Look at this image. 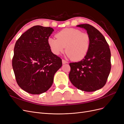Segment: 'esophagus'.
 <instances>
[{"label":"esophagus","instance_id":"1","mask_svg":"<svg viewBox=\"0 0 124 124\" xmlns=\"http://www.w3.org/2000/svg\"><path fill=\"white\" fill-rule=\"evenodd\" d=\"M62 64H65V63H68V62L66 61L65 60H64V59H62Z\"/></svg>","mask_w":124,"mask_h":124}]
</instances>
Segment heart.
Wrapping results in <instances>:
<instances>
[{
	"label": "heart",
	"mask_w": 124,
	"mask_h": 124,
	"mask_svg": "<svg viewBox=\"0 0 124 124\" xmlns=\"http://www.w3.org/2000/svg\"><path fill=\"white\" fill-rule=\"evenodd\" d=\"M50 38L47 43L51 52L58 55L64 51L67 56L74 61H81L87 55L90 47V37L86 32L75 28H65Z\"/></svg>",
	"instance_id": "heart-1"
}]
</instances>
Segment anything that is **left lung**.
<instances>
[{"mask_svg": "<svg viewBox=\"0 0 124 124\" xmlns=\"http://www.w3.org/2000/svg\"><path fill=\"white\" fill-rule=\"evenodd\" d=\"M77 27L85 29L90 37V47L84 59L71 62L70 81L81 91L91 92L98 90L106 84L110 74L111 52L104 36L93 26L80 24Z\"/></svg>", "mask_w": 124, "mask_h": 124, "instance_id": "8db88e82", "label": "left lung"}]
</instances>
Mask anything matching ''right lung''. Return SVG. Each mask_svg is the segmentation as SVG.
<instances>
[{
	"label": "right lung",
	"mask_w": 124,
	"mask_h": 124,
	"mask_svg": "<svg viewBox=\"0 0 124 124\" xmlns=\"http://www.w3.org/2000/svg\"><path fill=\"white\" fill-rule=\"evenodd\" d=\"M53 31L50 27L34 26L15 44L12 67L16 81L22 89L31 94L46 92L62 66V59L52 53L47 43Z\"/></svg>",
	"instance_id": "right-lung-1"
}]
</instances>
